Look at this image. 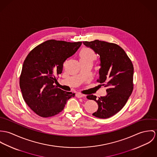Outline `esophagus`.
Wrapping results in <instances>:
<instances>
[{"instance_id": "34e87169", "label": "esophagus", "mask_w": 157, "mask_h": 157, "mask_svg": "<svg viewBox=\"0 0 157 157\" xmlns=\"http://www.w3.org/2000/svg\"><path fill=\"white\" fill-rule=\"evenodd\" d=\"M76 96L77 98H83V97L84 96V94H81V93H76Z\"/></svg>"}]
</instances>
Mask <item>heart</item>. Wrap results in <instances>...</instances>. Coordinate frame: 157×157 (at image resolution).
I'll list each match as a JSON object with an SVG mask.
<instances>
[{
    "label": "heart",
    "mask_w": 157,
    "mask_h": 157,
    "mask_svg": "<svg viewBox=\"0 0 157 157\" xmlns=\"http://www.w3.org/2000/svg\"><path fill=\"white\" fill-rule=\"evenodd\" d=\"M81 62H93L96 59L97 55L94 51L89 48H83L79 54Z\"/></svg>",
    "instance_id": "1"
}]
</instances>
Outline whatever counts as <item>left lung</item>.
Segmentation results:
<instances>
[{
  "label": "left lung",
  "instance_id": "8db88e82",
  "mask_svg": "<svg viewBox=\"0 0 157 157\" xmlns=\"http://www.w3.org/2000/svg\"><path fill=\"white\" fill-rule=\"evenodd\" d=\"M83 43L99 55L101 68L97 82L106 87L105 96L98 99L93 94L87 96L98 104V109L93 115L101 119L109 118L122 109L132 92L133 64L124 51L116 44L98 40Z\"/></svg>",
  "mask_w": 157,
  "mask_h": 157
}]
</instances>
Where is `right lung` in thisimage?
Listing matches in <instances>:
<instances>
[{"label":"right lung","instance_id":"add662e5","mask_svg":"<svg viewBox=\"0 0 157 157\" xmlns=\"http://www.w3.org/2000/svg\"><path fill=\"white\" fill-rule=\"evenodd\" d=\"M82 42L49 40L36 46L24 61L20 77L23 99L29 107L42 117L61 112L75 93L54 85L55 75L62 73L63 64L79 48Z\"/></svg>","mask_w":157,"mask_h":157}]
</instances>
